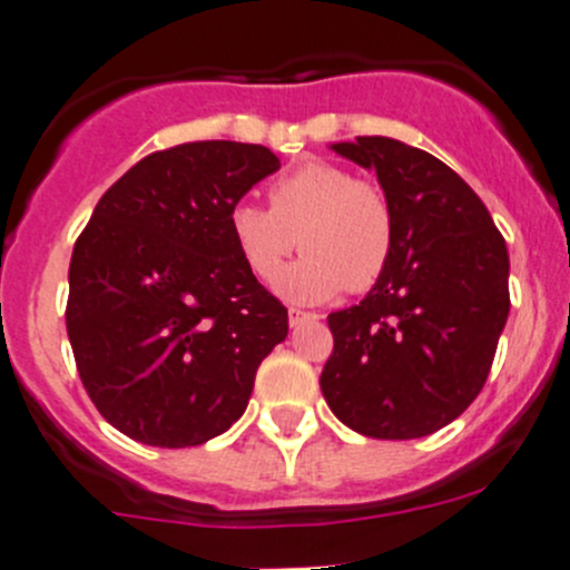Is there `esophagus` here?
Returning <instances> with one entry per match:
<instances>
[{"mask_svg":"<svg viewBox=\"0 0 570 570\" xmlns=\"http://www.w3.org/2000/svg\"><path fill=\"white\" fill-rule=\"evenodd\" d=\"M306 320H317V314L303 312V308H295V306L289 308V325H301V323H306Z\"/></svg>","mask_w":570,"mask_h":570,"instance_id":"1","label":"esophagus"}]
</instances>
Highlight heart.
<instances>
[{"label":"heart","mask_w":570,"mask_h":570,"mask_svg":"<svg viewBox=\"0 0 570 570\" xmlns=\"http://www.w3.org/2000/svg\"><path fill=\"white\" fill-rule=\"evenodd\" d=\"M269 208L239 203L228 217L236 253L262 284H273L294 245L307 256L278 281L281 295L320 303L367 292L395 250V212L373 180L328 161H308L267 189ZM298 239L295 240L294 236Z\"/></svg>","instance_id":"b5f03b06"}]
</instances>
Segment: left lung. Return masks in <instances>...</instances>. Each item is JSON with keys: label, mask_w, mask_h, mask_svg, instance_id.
I'll return each mask as SVG.
<instances>
[{"label": "left lung", "mask_w": 570, "mask_h": 570, "mask_svg": "<svg viewBox=\"0 0 570 570\" xmlns=\"http://www.w3.org/2000/svg\"><path fill=\"white\" fill-rule=\"evenodd\" d=\"M334 150L375 169L395 212V250L358 306L328 314L334 351L320 390L364 438H425L488 381L510 314L504 236L476 191L425 150L384 136Z\"/></svg>", "instance_id": "1"}]
</instances>
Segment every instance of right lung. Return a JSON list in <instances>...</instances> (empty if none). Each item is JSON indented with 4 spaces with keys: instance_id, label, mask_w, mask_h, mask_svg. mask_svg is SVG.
Here are the masks:
<instances>
[{
    "instance_id": "1",
    "label": "right lung",
    "mask_w": 570,
    "mask_h": 570,
    "mask_svg": "<svg viewBox=\"0 0 570 570\" xmlns=\"http://www.w3.org/2000/svg\"><path fill=\"white\" fill-rule=\"evenodd\" d=\"M281 167L262 145L189 141L127 169L69 264L66 331L94 406L130 440L203 445L250 401L286 306L236 253L228 217Z\"/></svg>"
}]
</instances>
